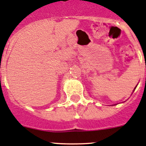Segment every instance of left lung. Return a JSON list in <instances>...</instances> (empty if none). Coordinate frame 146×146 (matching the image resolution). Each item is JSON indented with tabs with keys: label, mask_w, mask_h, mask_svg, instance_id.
<instances>
[{
	"label": "left lung",
	"mask_w": 146,
	"mask_h": 146,
	"mask_svg": "<svg viewBox=\"0 0 146 146\" xmlns=\"http://www.w3.org/2000/svg\"><path fill=\"white\" fill-rule=\"evenodd\" d=\"M135 88H136V87H135Z\"/></svg>",
	"instance_id": "obj_1"
}]
</instances>
